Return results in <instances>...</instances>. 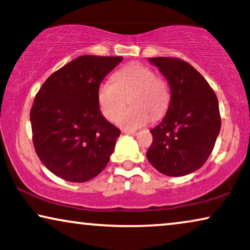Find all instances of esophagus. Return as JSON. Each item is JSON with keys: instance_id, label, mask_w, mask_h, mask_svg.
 Here are the masks:
<instances>
[{"instance_id": "obj_1", "label": "esophagus", "mask_w": 250, "mask_h": 250, "mask_svg": "<svg viewBox=\"0 0 250 250\" xmlns=\"http://www.w3.org/2000/svg\"><path fill=\"white\" fill-rule=\"evenodd\" d=\"M123 133H125V134H129V135H135V134H136V131H129V129H123Z\"/></svg>"}]
</instances>
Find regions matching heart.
<instances>
[{"instance_id":"obj_1","label":"heart","mask_w":250,"mask_h":250,"mask_svg":"<svg viewBox=\"0 0 250 250\" xmlns=\"http://www.w3.org/2000/svg\"><path fill=\"white\" fill-rule=\"evenodd\" d=\"M127 100L131 107L123 112ZM169 101L167 82L156 76L152 68L141 63L121 68L114 74L112 82H104L98 90L102 115L110 122L118 117L117 124L125 129L141 127L150 121V116L160 118L168 108Z\"/></svg>"}]
</instances>
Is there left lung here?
I'll return each instance as SVG.
<instances>
[{
    "mask_svg": "<svg viewBox=\"0 0 250 250\" xmlns=\"http://www.w3.org/2000/svg\"><path fill=\"white\" fill-rule=\"evenodd\" d=\"M149 61L168 82L170 101L165 117L150 131L152 143L146 158L165 175H187L199 169L213 151L221 129L217 98L186 61L167 57Z\"/></svg>",
    "mask_w": 250,
    "mask_h": 250,
    "instance_id": "obj_1",
    "label": "left lung"
}]
</instances>
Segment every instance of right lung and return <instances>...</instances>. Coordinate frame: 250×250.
<instances>
[{"mask_svg":"<svg viewBox=\"0 0 250 250\" xmlns=\"http://www.w3.org/2000/svg\"><path fill=\"white\" fill-rule=\"evenodd\" d=\"M122 57L82 56L44 82L30 110L33 143L47 169L70 182L99 175L121 131L101 114L98 90Z\"/></svg>","mask_w":250,"mask_h":250,"instance_id":"obj_1","label":"right lung"}]
</instances>
